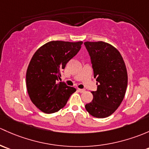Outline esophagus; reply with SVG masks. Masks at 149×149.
Wrapping results in <instances>:
<instances>
[{
  "mask_svg": "<svg viewBox=\"0 0 149 149\" xmlns=\"http://www.w3.org/2000/svg\"><path fill=\"white\" fill-rule=\"evenodd\" d=\"M78 91L80 92V93H83V92L85 91V89H81V88H78Z\"/></svg>",
  "mask_w": 149,
  "mask_h": 149,
  "instance_id": "1",
  "label": "esophagus"
}]
</instances>
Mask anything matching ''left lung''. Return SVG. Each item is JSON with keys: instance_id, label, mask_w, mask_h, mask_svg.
Masks as SVG:
<instances>
[{"instance_id": "1", "label": "left lung", "mask_w": 149, "mask_h": 149, "mask_svg": "<svg viewBox=\"0 0 149 149\" xmlns=\"http://www.w3.org/2000/svg\"><path fill=\"white\" fill-rule=\"evenodd\" d=\"M91 59L97 91H91L93 98L86 104V111L98 118L109 116L116 111L125 96L128 74L120 52L103 41L84 43Z\"/></svg>"}]
</instances>
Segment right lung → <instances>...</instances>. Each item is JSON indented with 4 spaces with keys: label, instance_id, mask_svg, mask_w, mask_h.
Segmentation results:
<instances>
[{
    "label": "right lung",
    "instance_id": "right-lung-1",
    "mask_svg": "<svg viewBox=\"0 0 149 149\" xmlns=\"http://www.w3.org/2000/svg\"><path fill=\"white\" fill-rule=\"evenodd\" d=\"M82 41L53 40L33 56L26 71V87L32 103L43 113L58 111L76 89L58 82L61 70L81 49Z\"/></svg>",
    "mask_w": 149,
    "mask_h": 149
}]
</instances>
